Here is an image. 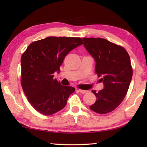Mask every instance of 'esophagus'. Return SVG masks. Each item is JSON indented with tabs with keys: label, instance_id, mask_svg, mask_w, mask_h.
<instances>
[{
	"label": "esophagus",
	"instance_id": "1",
	"mask_svg": "<svg viewBox=\"0 0 147 147\" xmlns=\"http://www.w3.org/2000/svg\"><path fill=\"white\" fill-rule=\"evenodd\" d=\"M78 91L80 92V93H82V94H85L86 93H88V91H87V90H82V89H78Z\"/></svg>",
	"mask_w": 147,
	"mask_h": 147
}]
</instances>
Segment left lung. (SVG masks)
<instances>
[{
  "label": "left lung",
  "instance_id": "8db88e82",
  "mask_svg": "<svg viewBox=\"0 0 147 147\" xmlns=\"http://www.w3.org/2000/svg\"><path fill=\"white\" fill-rule=\"evenodd\" d=\"M84 45L96 62L95 73L104 88L92 90L96 102L89 108L94 112H111L119 106L127 93L132 78L130 58L123 47L102 38H83Z\"/></svg>",
  "mask_w": 147,
  "mask_h": 147
}]
</instances>
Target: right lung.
<instances>
[{"mask_svg": "<svg viewBox=\"0 0 147 147\" xmlns=\"http://www.w3.org/2000/svg\"><path fill=\"white\" fill-rule=\"evenodd\" d=\"M83 44L79 38L48 37L32 43L22 55L21 85L30 104L50 115L65 106L75 88L62 86L54 78L69 52Z\"/></svg>", "mask_w": 147, "mask_h": 147, "instance_id": "1", "label": "right lung"}]
</instances>
